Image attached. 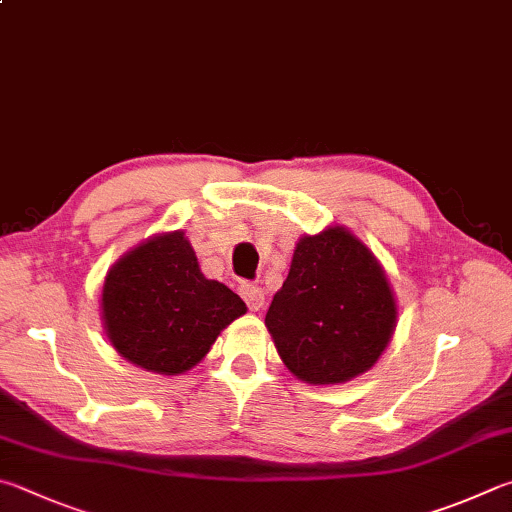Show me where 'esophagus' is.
<instances>
[{
    "label": "esophagus",
    "instance_id": "esophagus-1",
    "mask_svg": "<svg viewBox=\"0 0 512 512\" xmlns=\"http://www.w3.org/2000/svg\"><path fill=\"white\" fill-rule=\"evenodd\" d=\"M239 295L244 297V302L248 304L250 311H259L264 306V291L255 284H241L239 286Z\"/></svg>",
    "mask_w": 512,
    "mask_h": 512
}]
</instances>
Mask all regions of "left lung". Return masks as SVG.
<instances>
[{
	"label": "left lung",
	"mask_w": 512,
	"mask_h": 512,
	"mask_svg": "<svg viewBox=\"0 0 512 512\" xmlns=\"http://www.w3.org/2000/svg\"><path fill=\"white\" fill-rule=\"evenodd\" d=\"M396 315L394 291L374 253L347 228L329 226L297 241L266 327L293 376L338 385L376 365Z\"/></svg>",
	"instance_id": "left-lung-1"
}]
</instances>
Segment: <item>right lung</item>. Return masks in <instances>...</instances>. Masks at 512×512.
<instances>
[{"mask_svg": "<svg viewBox=\"0 0 512 512\" xmlns=\"http://www.w3.org/2000/svg\"><path fill=\"white\" fill-rule=\"evenodd\" d=\"M102 324L125 360L154 374L192 369L246 304L201 273L185 232H163L129 250L102 284Z\"/></svg>", "mask_w": 512, "mask_h": 512, "instance_id": "obj_1", "label": "right lung"}]
</instances>
